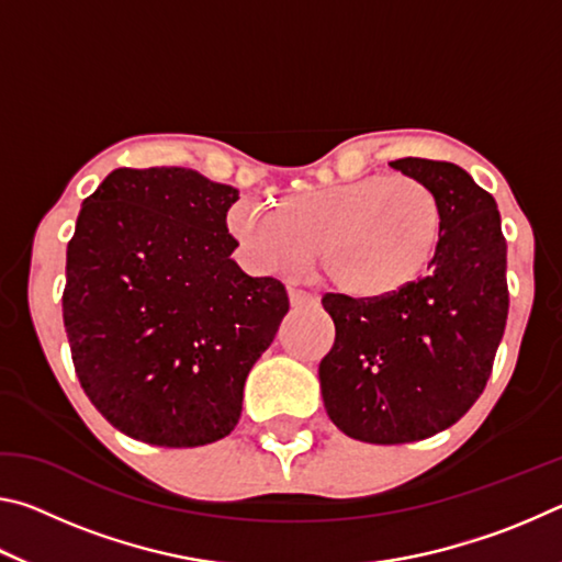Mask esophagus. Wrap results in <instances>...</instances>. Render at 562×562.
<instances>
[{
  "instance_id": "obj_1",
  "label": "esophagus",
  "mask_w": 562,
  "mask_h": 562,
  "mask_svg": "<svg viewBox=\"0 0 562 562\" xmlns=\"http://www.w3.org/2000/svg\"><path fill=\"white\" fill-rule=\"evenodd\" d=\"M290 304L292 307H304V304H315V297H312L310 292L297 290V288H290Z\"/></svg>"
}]
</instances>
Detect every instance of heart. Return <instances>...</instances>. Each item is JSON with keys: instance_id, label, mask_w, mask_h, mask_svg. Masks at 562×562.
Instances as JSON below:
<instances>
[{"instance_id": "b5f03b06", "label": "heart", "mask_w": 562, "mask_h": 562, "mask_svg": "<svg viewBox=\"0 0 562 562\" xmlns=\"http://www.w3.org/2000/svg\"><path fill=\"white\" fill-rule=\"evenodd\" d=\"M227 231L255 268L292 272L317 252L327 288L357 302H382L429 274L443 243V213L418 178L376 173L292 190L274 201V211L237 205Z\"/></svg>"}]
</instances>
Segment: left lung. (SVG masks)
Here are the masks:
<instances>
[{
    "mask_svg": "<svg viewBox=\"0 0 562 562\" xmlns=\"http://www.w3.org/2000/svg\"><path fill=\"white\" fill-rule=\"evenodd\" d=\"M389 166L434 190L443 213L439 258L392 300L325 294L335 345L319 361L337 429L384 446L429 439L469 412L486 389L508 317L506 237L493 195L446 160Z\"/></svg>",
    "mask_w": 562,
    "mask_h": 562,
    "instance_id": "obj_1",
    "label": "left lung"
}]
</instances>
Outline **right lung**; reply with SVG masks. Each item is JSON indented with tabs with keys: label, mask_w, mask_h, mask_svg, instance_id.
<instances>
[{
	"label": "right lung",
	"mask_w": 562,
	"mask_h": 562,
	"mask_svg": "<svg viewBox=\"0 0 562 562\" xmlns=\"http://www.w3.org/2000/svg\"><path fill=\"white\" fill-rule=\"evenodd\" d=\"M233 186L190 168H116L66 247L64 327L91 404L131 439L193 449L225 439L243 386L290 300L231 255Z\"/></svg>",
	"instance_id": "add662e5"
}]
</instances>
